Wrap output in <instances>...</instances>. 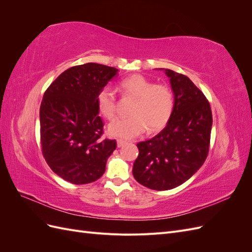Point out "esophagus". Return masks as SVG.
<instances>
[{
    "label": "esophagus",
    "instance_id": "34e87169",
    "mask_svg": "<svg viewBox=\"0 0 252 252\" xmlns=\"http://www.w3.org/2000/svg\"><path fill=\"white\" fill-rule=\"evenodd\" d=\"M117 144H118V147H122V146H124V145L126 144V141L118 139V140H117Z\"/></svg>",
    "mask_w": 252,
    "mask_h": 252
}]
</instances>
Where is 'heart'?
Returning <instances> with one entry per match:
<instances>
[{"label":"heart","mask_w":252,"mask_h":252,"mask_svg":"<svg viewBox=\"0 0 252 252\" xmlns=\"http://www.w3.org/2000/svg\"><path fill=\"white\" fill-rule=\"evenodd\" d=\"M122 94L134 98L131 106V117L120 119L108 127V132L122 139H132L148 130L156 132L168 123L174 108L172 90L165 84H156L144 75L134 74L120 82ZM97 109L108 121L116 119L118 113L117 95L113 90L105 86L96 94Z\"/></svg>","instance_id":"heart-1"}]
</instances>
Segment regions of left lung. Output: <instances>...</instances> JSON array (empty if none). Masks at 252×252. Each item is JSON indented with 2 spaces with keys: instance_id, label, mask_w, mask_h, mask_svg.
<instances>
[{
  "instance_id": "obj_1",
  "label": "left lung",
  "mask_w": 252,
  "mask_h": 252,
  "mask_svg": "<svg viewBox=\"0 0 252 252\" xmlns=\"http://www.w3.org/2000/svg\"><path fill=\"white\" fill-rule=\"evenodd\" d=\"M174 94V108L166 127L154 138L136 144L134 179L143 186L169 190L201 168L208 156L212 127L210 104L186 75L166 69Z\"/></svg>"
}]
</instances>
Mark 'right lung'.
Returning <instances> with one entry per match:
<instances>
[{"instance_id": "add662e5", "label": "right lung", "mask_w": 252, "mask_h": 252, "mask_svg": "<svg viewBox=\"0 0 252 252\" xmlns=\"http://www.w3.org/2000/svg\"><path fill=\"white\" fill-rule=\"evenodd\" d=\"M118 69L96 63L68 68L46 89L40 107L42 154L51 170L75 185L105 172L116 140L103 139L96 94Z\"/></svg>"}]
</instances>
